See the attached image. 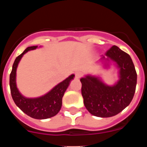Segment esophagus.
I'll return each instance as SVG.
<instances>
[{
	"label": "esophagus",
	"instance_id": "esophagus-1",
	"mask_svg": "<svg viewBox=\"0 0 147 147\" xmlns=\"http://www.w3.org/2000/svg\"><path fill=\"white\" fill-rule=\"evenodd\" d=\"M82 76V72H77L76 73H75V78H78V79H80V78Z\"/></svg>",
	"mask_w": 147,
	"mask_h": 147
}]
</instances>
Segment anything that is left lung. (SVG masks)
<instances>
[{
    "label": "left lung",
    "instance_id": "1",
    "mask_svg": "<svg viewBox=\"0 0 147 147\" xmlns=\"http://www.w3.org/2000/svg\"><path fill=\"white\" fill-rule=\"evenodd\" d=\"M101 60L115 62L119 69V80L115 85L104 84L98 78L87 75L80 79L84 105L90 114L99 117L117 115L134 97L137 75L129 55L114 45Z\"/></svg>",
    "mask_w": 147,
    "mask_h": 147
}]
</instances>
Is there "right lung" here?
I'll use <instances>...</instances> for the list:
<instances>
[{
	"label": "right lung",
	"instance_id": "1",
	"mask_svg": "<svg viewBox=\"0 0 147 147\" xmlns=\"http://www.w3.org/2000/svg\"><path fill=\"white\" fill-rule=\"evenodd\" d=\"M38 46L27 47L22 54L16 58L10 75V88L13 101L24 113L34 119H45L54 117L60 112L62 107V99L65 92L75 75H71L42 97L38 98H26L23 97L19 92L16 86V69L23 55L29 50H34Z\"/></svg>",
	"mask_w": 147,
	"mask_h": 147
}]
</instances>
